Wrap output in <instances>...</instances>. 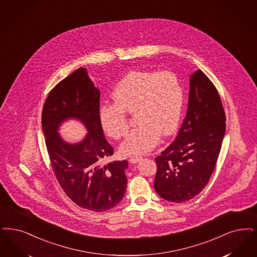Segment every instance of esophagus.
<instances>
[{"mask_svg": "<svg viewBox=\"0 0 257 257\" xmlns=\"http://www.w3.org/2000/svg\"><path fill=\"white\" fill-rule=\"evenodd\" d=\"M142 159H143V158L140 157V156H135V157L129 158V162H130L131 164H137V163H139Z\"/></svg>", "mask_w": 257, "mask_h": 257, "instance_id": "1", "label": "esophagus"}]
</instances>
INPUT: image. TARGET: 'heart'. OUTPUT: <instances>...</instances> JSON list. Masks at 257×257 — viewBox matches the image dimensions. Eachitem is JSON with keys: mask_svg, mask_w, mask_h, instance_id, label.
Here are the masks:
<instances>
[{"mask_svg": "<svg viewBox=\"0 0 257 257\" xmlns=\"http://www.w3.org/2000/svg\"><path fill=\"white\" fill-rule=\"evenodd\" d=\"M114 103H104L98 110L104 131L119 140L129 131L127 113H135L139 124L120 149L125 155L144 154L152 150L161 135L173 133L184 108L180 79L170 71L129 72L113 92Z\"/></svg>", "mask_w": 257, "mask_h": 257, "instance_id": "b5f03b06", "label": "heart"}]
</instances>
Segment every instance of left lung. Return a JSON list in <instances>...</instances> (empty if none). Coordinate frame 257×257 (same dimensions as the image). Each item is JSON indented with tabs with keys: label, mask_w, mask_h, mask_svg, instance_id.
Wrapping results in <instances>:
<instances>
[{
	"label": "left lung",
	"mask_w": 257,
	"mask_h": 257,
	"mask_svg": "<svg viewBox=\"0 0 257 257\" xmlns=\"http://www.w3.org/2000/svg\"><path fill=\"white\" fill-rule=\"evenodd\" d=\"M226 132V114L215 86L201 70L190 76L187 113L174 142L155 159L156 192L186 202L207 185Z\"/></svg>",
	"instance_id": "1"
}]
</instances>
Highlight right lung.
<instances>
[{
    "instance_id": "right-lung-1",
    "label": "right lung",
    "mask_w": 257,
    "mask_h": 257,
    "mask_svg": "<svg viewBox=\"0 0 257 257\" xmlns=\"http://www.w3.org/2000/svg\"><path fill=\"white\" fill-rule=\"evenodd\" d=\"M100 92L85 68H79L58 83L46 98L42 128L52 170L68 197L77 205L101 212L123 198L127 161L103 165L113 148L103 134L99 120ZM76 118L88 129L79 144H67L57 132L66 119Z\"/></svg>"
}]
</instances>
